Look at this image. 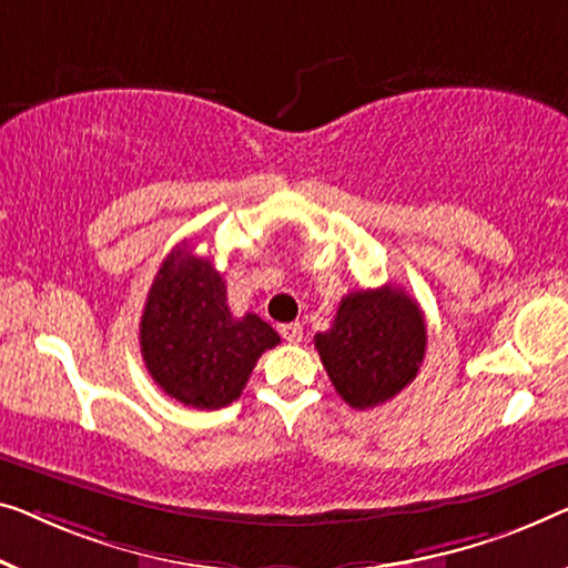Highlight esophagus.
<instances>
[{
    "instance_id": "1",
    "label": "esophagus",
    "mask_w": 568,
    "mask_h": 568,
    "mask_svg": "<svg viewBox=\"0 0 568 568\" xmlns=\"http://www.w3.org/2000/svg\"><path fill=\"white\" fill-rule=\"evenodd\" d=\"M277 332H281V336L285 338L287 344H298L303 338V326L301 324H283L281 328H277Z\"/></svg>"
}]
</instances>
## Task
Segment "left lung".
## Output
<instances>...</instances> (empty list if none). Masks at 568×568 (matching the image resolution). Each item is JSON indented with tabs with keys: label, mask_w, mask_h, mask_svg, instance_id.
<instances>
[{
	"label": "left lung",
	"mask_w": 568,
	"mask_h": 568,
	"mask_svg": "<svg viewBox=\"0 0 568 568\" xmlns=\"http://www.w3.org/2000/svg\"><path fill=\"white\" fill-rule=\"evenodd\" d=\"M336 393L367 410L410 385L426 357V321L400 287L346 293L328 332L313 336Z\"/></svg>",
	"instance_id": "obj_1"
}]
</instances>
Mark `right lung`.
I'll return each instance as SVG.
<instances>
[{
  "instance_id": "1",
  "label": "right lung",
  "mask_w": 568,
  "mask_h": 568,
  "mask_svg": "<svg viewBox=\"0 0 568 568\" xmlns=\"http://www.w3.org/2000/svg\"><path fill=\"white\" fill-rule=\"evenodd\" d=\"M277 344L267 321L234 316L222 273L189 242L163 260L140 321L142 359L160 390L191 408L219 410L242 395L262 352Z\"/></svg>"
}]
</instances>
